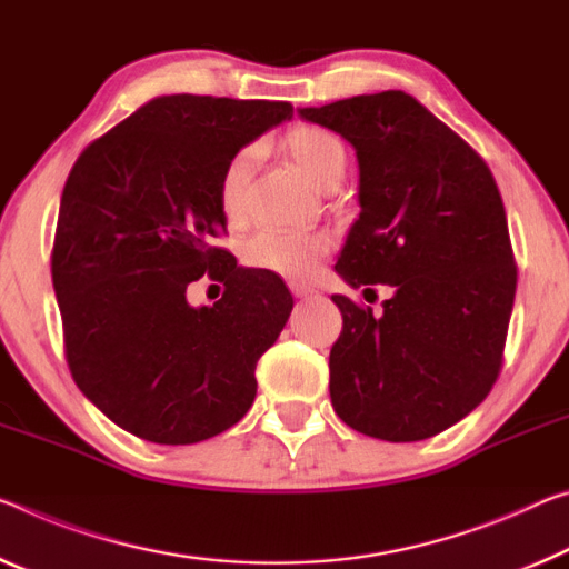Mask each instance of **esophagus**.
<instances>
[{"instance_id":"1","label":"esophagus","mask_w":569,"mask_h":569,"mask_svg":"<svg viewBox=\"0 0 569 569\" xmlns=\"http://www.w3.org/2000/svg\"><path fill=\"white\" fill-rule=\"evenodd\" d=\"M288 286H291V293L296 296V299H306V296L313 293L311 286H303V283H299V281H291Z\"/></svg>"}]
</instances>
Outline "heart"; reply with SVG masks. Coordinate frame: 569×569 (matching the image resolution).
I'll list each match as a JSON object with an SVG mask.
<instances>
[{
	"instance_id": "b5f03b06",
	"label": "heart",
	"mask_w": 569,
	"mask_h": 569,
	"mask_svg": "<svg viewBox=\"0 0 569 569\" xmlns=\"http://www.w3.org/2000/svg\"><path fill=\"white\" fill-rule=\"evenodd\" d=\"M283 149L313 184L327 187L333 179L345 174L347 149L339 137L321 126L301 123L286 131ZM250 151L242 149L224 164L218 182V204L228 222H240L246 218V192L250 177ZM331 248L329 236L317 230H283L266 228L256 232L246 246V260L252 268L268 273L306 281L317 273L321 258Z\"/></svg>"
}]
</instances>
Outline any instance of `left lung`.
I'll return each mask as SVG.
<instances>
[{"instance_id": "obj_1", "label": "left lung", "mask_w": 569, "mask_h": 569, "mask_svg": "<svg viewBox=\"0 0 569 569\" xmlns=\"http://www.w3.org/2000/svg\"><path fill=\"white\" fill-rule=\"evenodd\" d=\"M359 161V220L337 273L392 286L382 313L331 296L341 333L331 405L349 428L390 443L438 436L491 392L517 293V263L486 161L402 90L301 108Z\"/></svg>"}]
</instances>
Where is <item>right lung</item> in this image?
<instances>
[{
	"label": "right lung",
	"instance_id": "obj_1",
	"mask_svg": "<svg viewBox=\"0 0 569 569\" xmlns=\"http://www.w3.org/2000/svg\"><path fill=\"white\" fill-rule=\"evenodd\" d=\"M286 101L161 96L80 151L52 242L66 359L80 392L137 438L200 443L256 400V365L293 299L276 273L238 266L218 182L228 161ZM226 286L194 310L186 288Z\"/></svg>",
	"mask_w": 569,
	"mask_h": 569
}]
</instances>
